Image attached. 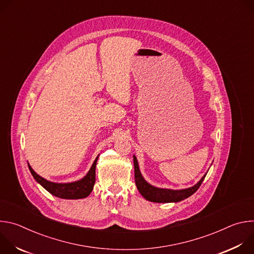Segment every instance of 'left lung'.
Wrapping results in <instances>:
<instances>
[{
  "label": "left lung",
  "instance_id": "left-lung-1",
  "mask_svg": "<svg viewBox=\"0 0 254 254\" xmlns=\"http://www.w3.org/2000/svg\"><path fill=\"white\" fill-rule=\"evenodd\" d=\"M133 166H134V181L135 185L141 196L148 201L155 203H171V202H180L185 200L186 198L193 195L201 186L207 173L201 178L199 182L191 188L182 189V190H172V189H163L157 188L149 184L140 174L137 160L133 156Z\"/></svg>",
  "mask_w": 254,
  "mask_h": 254
}]
</instances>
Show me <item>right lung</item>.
<instances>
[{
    "label": "right lung",
    "mask_w": 254,
    "mask_h": 254,
    "mask_svg": "<svg viewBox=\"0 0 254 254\" xmlns=\"http://www.w3.org/2000/svg\"><path fill=\"white\" fill-rule=\"evenodd\" d=\"M97 159L98 157H96L89 172L86 174L84 178L72 183L50 182V181H47L46 179L42 178L38 174H36L29 164H28V167L34 179L53 196H56L62 199H82L87 197L93 189V186L95 183V167H96Z\"/></svg>",
    "instance_id": "obj_1"
}]
</instances>
